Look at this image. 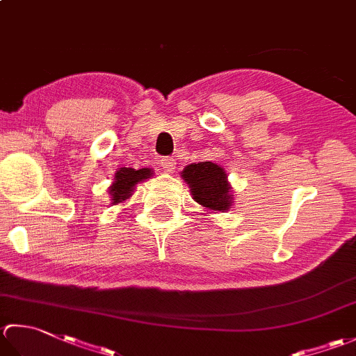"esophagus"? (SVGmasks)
I'll return each instance as SVG.
<instances>
[{
    "label": "esophagus",
    "mask_w": 356,
    "mask_h": 356,
    "mask_svg": "<svg viewBox=\"0 0 356 356\" xmlns=\"http://www.w3.org/2000/svg\"><path fill=\"white\" fill-rule=\"evenodd\" d=\"M160 163H162L163 171L168 172V174L174 172V170H176V160H174V159L165 157V159H162V162H160Z\"/></svg>",
    "instance_id": "esophagus-1"
}]
</instances>
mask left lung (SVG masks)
<instances>
[{
    "mask_svg": "<svg viewBox=\"0 0 356 356\" xmlns=\"http://www.w3.org/2000/svg\"><path fill=\"white\" fill-rule=\"evenodd\" d=\"M180 176L190 188L193 199L208 213H225L233 208L234 194L228 176L220 165L213 162L191 163Z\"/></svg>",
    "mask_w": 356,
    "mask_h": 356,
    "instance_id": "obj_1",
    "label": "left lung"
}]
</instances>
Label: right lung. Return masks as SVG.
Segmentation results:
<instances>
[{
    "mask_svg": "<svg viewBox=\"0 0 356 356\" xmlns=\"http://www.w3.org/2000/svg\"><path fill=\"white\" fill-rule=\"evenodd\" d=\"M152 168H140V170H134V168H118L115 171L114 176V182L111 184L108 188L109 196H111V205H118L127 202L132 193H134V188L145 182V180L151 179Z\"/></svg>",
    "mask_w": 356,
    "mask_h": 356,
    "instance_id": "add662e5",
    "label": "right lung"
}]
</instances>
